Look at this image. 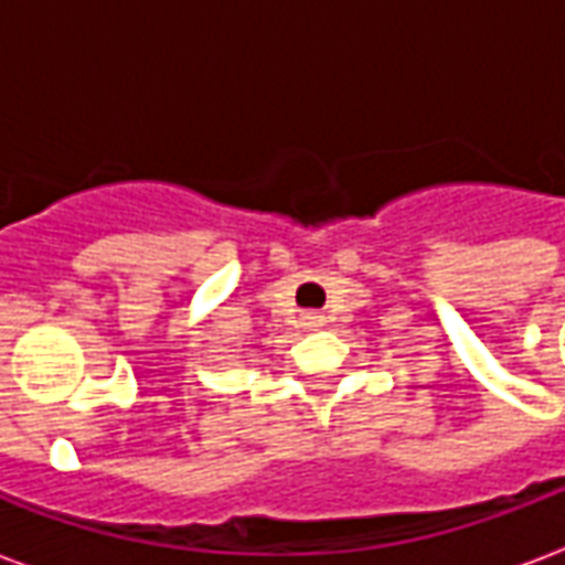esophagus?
Listing matches in <instances>:
<instances>
[{
  "label": "esophagus",
  "mask_w": 565,
  "mask_h": 565,
  "mask_svg": "<svg viewBox=\"0 0 565 565\" xmlns=\"http://www.w3.org/2000/svg\"><path fill=\"white\" fill-rule=\"evenodd\" d=\"M302 320H306V327H323V315L320 311H308Z\"/></svg>",
  "instance_id": "1"
}]
</instances>
